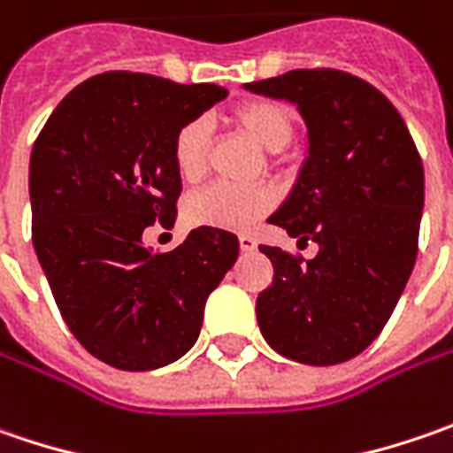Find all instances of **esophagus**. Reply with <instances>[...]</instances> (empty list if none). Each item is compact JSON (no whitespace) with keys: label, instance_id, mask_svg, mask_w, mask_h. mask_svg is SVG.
<instances>
[{"label":"esophagus","instance_id":"34e87169","mask_svg":"<svg viewBox=\"0 0 453 453\" xmlns=\"http://www.w3.org/2000/svg\"><path fill=\"white\" fill-rule=\"evenodd\" d=\"M238 243H241V250H256V248H258V243H256V238H253V235H246V233H243V235H241V238H238Z\"/></svg>","mask_w":453,"mask_h":453}]
</instances>
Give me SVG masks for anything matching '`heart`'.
<instances>
[{
  "instance_id": "obj_1",
  "label": "heart",
  "mask_w": 453,
  "mask_h": 453,
  "mask_svg": "<svg viewBox=\"0 0 453 453\" xmlns=\"http://www.w3.org/2000/svg\"><path fill=\"white\" fill-rule=\"evenodd\" d=\"M233 124L246 134L248 139L268 154L286 149L294 136V121L288 111L273 101H250L233 111ZM207 142L210 128L203 119L188 121L174 134L172 159L185 182H197L205 172ZM273 207V192L265 188H230V185H210L185 203V218L192 226L226 227L241 230L253 226L261 215Z\"/></svg>"
}]
</instances>
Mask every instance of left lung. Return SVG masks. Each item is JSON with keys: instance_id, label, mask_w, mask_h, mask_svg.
<instances>
[{"instance_id": "obj_1", "label": "left lung", "mask_w": 453, "mask_h": 453, "mask_svg": "<svg viewBox=\"0 0 453 453\" xmlns=\"http://www.w3.org/2000/svg\"><path fill=\"white\" fill-rule=\"evenodd\" d=\"M243 88L304 119L309 154L268 223L319 246L311 261L261 246L273 264L256 299L261 334L296 363L352 360L380 334L416 264L418 149L383 93L342 70H288Z\"/></svg>"}]
</instances>
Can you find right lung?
I'll use <instances>...</instances> for the list:
<instances>
[{
    "label": "right lung",
    "instance_id": "add662e5",
    "mask_svg": "<svg viewBox=\"0 0 453 453\" xmlns=\"http://www.w3.org/2000/svg\"><path fill=\"white\" fill-rule=\"evenodd\" d=\"M227 96L147 73H104L58 104L30 157L32 243L75 340L119 370H157L197 342L210 291L238 238L200 226L182 246H144L174 226V134Z\"/></svg>",
    "mask_w": 453,
    "mask_h": 453
}]
</instances>
